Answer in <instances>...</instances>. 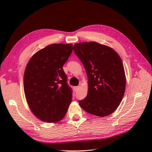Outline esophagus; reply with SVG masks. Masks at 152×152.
<instances>
[{
    "label": "esophagus",
    "instance_id": "esophagus-1",
    "mask_svg": "<svg viewBox=\"0 0 152 152\" xmlns=\"http://www.w3.org/2000/svg\"><path fill=\"white\" fill-rule=\"evenodd\" d=\"M79 88H80V86H75V87H74V90H75V91H78Z\"/></svg>",
    "mask_w": 152,
    "mask_h": 152
}]
</instances>
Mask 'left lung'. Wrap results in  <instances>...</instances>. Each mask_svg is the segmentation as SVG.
I'll return each mask as SVG.
<instances>
[{
    "instance_id": "8db88e82",
    "label": "left lung",
    "mask_w": 152,
    "mask_h": 152,
    "mask_svg": "<svg viewBox=\"0 0 152 152\" xmlns=\"http://www.w3.org/2000/svg\"><path fill=\"white\" fill-rule=\"evenodd\" d=\"M88 78V91L79 104L87 112L104 117L114 112L124 96L126 79L119 55L108 46L95 42L74 45Z\"/></svg>"
}]
</instances>
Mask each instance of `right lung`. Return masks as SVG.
<instances>
[{"label":"right lung","instance_id":"1","mask_svg":"<svg viewBox=\"0 0 152 152\" xmlns=\"http://www.w3.org/2000/svg\"><path fill=\"white\" fill-rule=\"evenodd\" d=\"M72 50V44H50L37 51L26 66L25 97L31 111L42 121L61 120L72 101V90L63 66Z\"/></svg>","mask_w":152,"mask_h":152}]
</instances>
